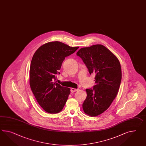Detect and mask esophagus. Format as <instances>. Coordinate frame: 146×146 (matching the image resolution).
Instances as JSON below:
<instances>
[{
	"label": "esophagus",
	"mask_w": 146,
	"mask_h": 146,
	"mask_svg": "<svg viewBox=\"0 0 146 146\" xmlns=\"http://www.w3.org/2000/svg\"><path fill=\"white\" fill-rule=\"evenodd\" d=\"M78 89H74V88H72L71 89V92L72 93H74L75 92H76V91H78Z\"/></svg>",
	"instance_id": "1"
}]
</instances>
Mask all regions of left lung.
<instances>
[{"mask_svg": "<svg viewBox=\"0 0 146 146\" xmlns=\"http://www.w3.org/2000/svg\"><path fill=\"white\" fill-rule=\"evenodd\" d=\"M76 55L82 58L90 74L96 75V85L86 89L87 96L82 105L86 114L96 117L107 110L117 95L122 78L120 63L101 44L81 48Z\"/></svg>", "mask_w": 146, "mask_h": 146, "instance_id": "1", "label": "left lung"}]
</instances>
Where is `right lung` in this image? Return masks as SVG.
<instances>
[{"label":"right lung","instance_id":"add662e5","mask_svg":"<svg viewBox=\"0 0 146 146\" xmlns=\"http://www.w3.org/2000/svg\"><path fill=\"white\" fill-rule=\"evenodd\" d=\"M78 47L69 46L60 42L46 43L33 56L29 70V84L39 106L49 113L62 110L70 89L54 82L60 74L65 57L74 53Z\"/></svg>","mask_w":146,"mask_h":146}]
</instances>
